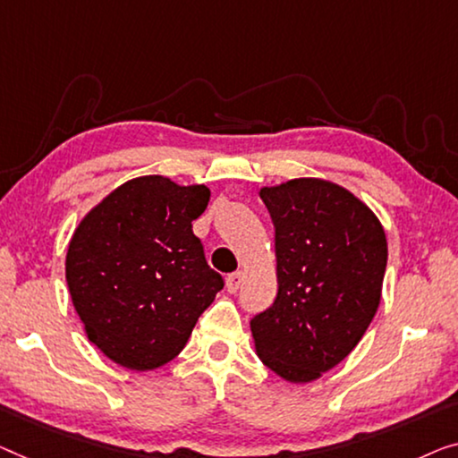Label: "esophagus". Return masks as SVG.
Here are the masks:
<instances>
[{"mask_svg": "<svg viewBox=\"0 0 458 458\" xmlns=\"http://www.w3.org/2000/svg\"><path fill=\"white\" fill-rule=\"evenodd\" d=\"M242 279H244V273H242V271L230 273V276L226 277V288H228V292H230V294H236V292H238V288H241Z\"/></svg>", "mask_w": 458, "mask_h": 458, "instance_id": "1", "label": "esophagus"}]
</instances>
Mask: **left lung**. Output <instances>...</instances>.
Returning <instances> with one entry per match:
<instances>
[{"label": "left lung", "mask_w": 458, "mask_h": 458, "mask_svg": "<svg viewBox=\"0 0 458 458\" xmlns=\"http://www.w3.org/2000/svg\"><path fill=\"white\" fill-rule=\"evenodd\" d=\"M276 226L277 296L250 320L257 356L288 382H312L350 356L380 304L386 236L352 191L292 179L259 191Z\"/></svg>", "instance_id": "1"}]
</instances>
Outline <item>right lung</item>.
<instances>
[{"label":"right lung","mask_w":458,"mask_h":458,"mask_svg":"<svg viewBox=\"0 0 458 458\" xmlns=\"http://www.w3.org/2000/svg\"><path fill=\"white\" fill-rule=\"evenodd\" d=\"M209 195L206 185L138 176L78 224L65 257L67 288L88 339L114 364L146 372L179 356L224 288L191 224Z\"/></svg>","instance_id":"add662e5"}]
</instances>
